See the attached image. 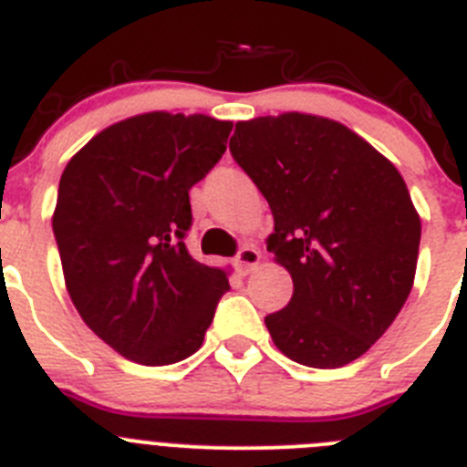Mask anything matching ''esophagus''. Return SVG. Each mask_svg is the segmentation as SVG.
<instances>
[{"label":"esophagus","mask_w":467,"mask_h":467,"mask_svg":"<svg viewBox=\"0 0 467 467\" xmlns=\"http://www.w3.org/2000/svg\"><path fill=\"white\" fill-rule=\"evenodd\" d=\"M259 262H262V253L253 245H245L241 253L236 254V266L241 269V274H253L259 266Z\"/></svg>","instance_id":"34e87169"}]
</instances>
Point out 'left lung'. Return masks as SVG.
I'll list each match as a JSON object with an SVG mask.
<instances>
[{
	"label": "left lung",
	"mask_w": 467,
	"mask_h": 467,
	"mask_svg": "<svg viewBox=\"0 0 467 467\" xmlns=\"http://www.w3.org/2000/svg\"><path fill=\"white\" fill-rule=\"evenodd\" d=\"M229 150L269 201L266 247L295 283L264 317L275 348L317 369L358 360L414 285L420 217L402 175L344 123L301 111L238 121Z\"/></svg>",
	"instance_id": "1"
}]
</instances>
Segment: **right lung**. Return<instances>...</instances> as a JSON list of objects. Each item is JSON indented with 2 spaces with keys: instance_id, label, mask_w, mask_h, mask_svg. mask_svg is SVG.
<instances>
[{
  "instance_id": "1",
  "label": "right lung",
  "mask_w": 467,
  "mask_h": 467,
  "mask_svg": "<svg viewBox=\"0 0 467 467\" xmlns=\"http://www.w3.org/2000/svg\"><path fill=\"white\" fill-rule=\"evenodd\" d=\"M231 121L147 111L111 123L65 166L53 210L65 287L126 360L180 362L203 344L226 271L189 254V189L226 150Z\"/></svg>"
}]
</instances>
